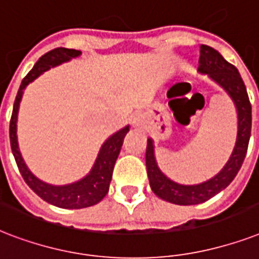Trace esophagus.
<instances>
[{
	"instance_id": "34e87169",
	"label": "esophagus",
	"mask_w": 259,
	"mask_h": 259,
	"mask_svg": "<svg viewBox=\"0 0 259 259\" xmlns=\"http://www.w3.org/2000/svg\"><path fill=\"white\" fill-rule=\"evenodd\" d=\"M143 121L144 117L142 113H135L134 117H132V125H134V127H142V125H143Z\"/></svg>"
}]
</instances>
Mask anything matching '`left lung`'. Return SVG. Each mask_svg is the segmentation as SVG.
Returning <instances> with one entry per match:
<instances>
[{
	"label": "left lung",
	"mask_w": 259,
	"mask_h": 259,
	"mask_svg": "<svg viewBox=\"0 0 259 259\" xmlns=\"http://www.w3.org/2000/svg\"><path fill=\"white\" fill-rule=\"evenodd\" d=\"M198 73L206 74L222 86L231 97L238 115V132L236 142L231 155L219 173L209 180L196 185H182L174 182L162 173L158 167L154 150V140L148 138L146 150V166L150 186L158 197L177 205H196L212 198L215 194L226 189L239 171L247 152L248 140L251 134V104L248 100L247 90L235 66L228 63L215 48L201 44Z\"/></svg>",
	"instance_id": "8db88e82"
}]
</instances>
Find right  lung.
<instances>
[{
	"label": "right lung",
	"instance_id": "1",
	"mask_svg": "<svg viewBox=\"0 0 259 259\" xmlns=\"http://www.w3.org/2000/svg\"><path fill=\"white\" fill-rule=\"evenodd\" d=\"M81 55V51L78 50H70V48H55L50 53L44 54L39 61L36 62L33 69L27 74L24 78L20 89L16 96L15 105H13V112H12L11 125H9V136H11V147L12 152L15 155L16 163L19 167L20 173L23 176L24 181L27 185L35 192L40 198L44 201L50 202L59 208L65 209H81V208H88L94 204H97L105 197L109 190V184L112 180V173L115 167L116 159L119 157L120 150L123 146L124 136L130 131V125H125L124 128L115 132L113 135L108 138L102 143L98 155L94 161L93 167L86 174L85 177L78 180L71 184L66 185H51L47 182L41 181L28 169L25 165L21 152L19 148V142H17V115H19V108L21 98H23L24 89L27 88L32 81L41 75L44 71H47L51 67L59 66L65 62H69L74 58Z\"/></svg>",
	"mask_w": 259,
	"mask_h": 259
}]
</instances>
